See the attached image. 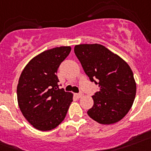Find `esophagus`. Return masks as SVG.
<instances>
[{"instance_id": "34e87169", "label": "esophagus", "mask_w": 151, "mask_h": 151, "mask_svg": "<svg viewBox=\"0 0 151 151\" xmlns=\"http://www.w3.org/2000/svg\"><path fill=\"white\" fill-rule=\"evenodd\" d=\"M76 96L78 98H80V97H82L83 96V94L82 93H79V94H76Z\"/></svg>"}]
</instances>
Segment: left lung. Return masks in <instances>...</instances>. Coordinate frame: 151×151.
Returning <instances> with one entry per match:
<instances>
[{"label": "left lung", "mask_w": 151, "mask_h": 151, "mask_svg": "<svg viewBox=\"0 0 151 151\" xmlns=\"http://www.w3.org/2000/svg\"><path fill=\"white\" fill-rule=\"evenodd\" d=\"M74 51L85 73L100 88L92 96L94 105L88 115L102 125L120 121L130 110L136 94V82L129 64L98 44L76 45Z\"/></svg>", "instance_id": "left-lung-1"}]
</instances>
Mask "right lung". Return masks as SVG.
<instances>
[{"instance_id":"obj_1","label":"right lung","mask_w":151,"mask_h":151,"mask_svg":"<svg viewBox=\"0 0 151 151\" xmlns=\"http://www.w3.org/2000/svg\"><path fill=\"white\" fill-rule=\"evenodd\" d=\"M70 46L45 50L31 60L19 78L17 101L22 115L35 129L50 131L63 121L73 94L59 89L57 73Z\"/></svg>"}]
</instances>
